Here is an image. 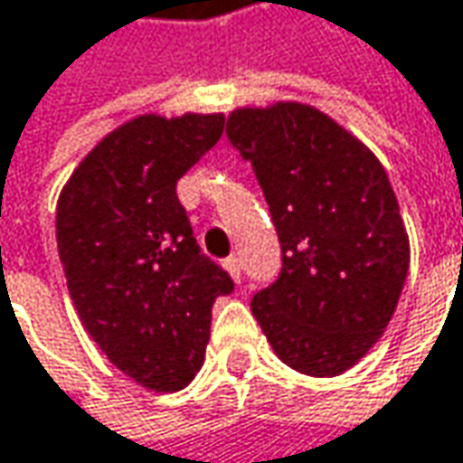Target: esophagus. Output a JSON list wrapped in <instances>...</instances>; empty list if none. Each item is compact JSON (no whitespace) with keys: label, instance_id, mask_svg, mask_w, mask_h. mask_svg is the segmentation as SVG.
<instances>
[{"label":"esophagus","instance_id":"34e87169","mask_svg":"<svg viewBox=\"0 0 463 463\" xmlns=\"http://www.w3.org/2000/svg\"><path fill=\"white\" fill-rule=\"evenodd\" d=\"M226 269H229V274H232L234 279L237 281L242 279V263H240V258H237V255L226 258Z\"/></svg>","mask_w":463,"mask_h":463}]
</instances>
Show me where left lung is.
Instances as JSON below:
<instances>
[{
  "label": "left lung",
  "mask_w": 463,
  "mask_h": 463,
  "mask_svg": "<svg viewBox=\"0 0 463 463\" xmlns=\"http://www.w3.org/2000/svg\"><path fill=\"white\" fill-rule=\"evenodd\" d=\"M226 137L252 165L281 245L279 277L252 295V316L295 372L343 374L380 340L409 274L390 179L311 105L234 110Z\"/></svg>",
  "instance_id": "1"
}]
</instances>
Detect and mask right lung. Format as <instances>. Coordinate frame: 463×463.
I'll list each match as a JSON object with an SVG mask.
<instances>
[{"instance_id": "add662e5", "label": "right lung", "mask_w": 463, "mask_h": 463, "mask_svg": "<svg viewBox=\"0 0 463 463\" xmlns=\"http://www.w3.org/2000/svg\"><path fill=\"white\" fill-rule=\"evenodd\" d=\"M223 116H139L81 160L57 200V250L83 329L142 387L182 390L205 361L232 277L194 240L176 182Z\"/></svg>"}]
</instances>
